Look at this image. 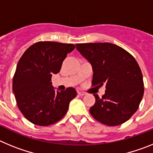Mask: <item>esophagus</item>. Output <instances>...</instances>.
Here are the masks:
<instances>
[{"label": "esophagus", "mask_w": 153, "mask_h": 153, "mask_svg": "<svg viewBox=\"0 0 153 153\" xmlns=\"http://www.w3.org/2000/svg\"><path fill=\"white\" fill-rule=\"evenodd\" d=\"M77 93H78V95H79V96H84V95H86V92L80 91V90H78Z\"/></svg>", "instance_id": "34e87169"}]
</instances>
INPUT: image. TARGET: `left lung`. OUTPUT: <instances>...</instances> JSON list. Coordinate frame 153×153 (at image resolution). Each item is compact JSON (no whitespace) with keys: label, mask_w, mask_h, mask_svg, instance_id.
Masks as SVG:
<instances>
[{"label":"left lung","mask_w":153,"mask_h":153,"mask_svg":"<svg viewBox=\"0 0 153 153\" xmlns=\"http://www.w3.org/2000/svg\"><path fill=\"white\" fill-rule=\"evenodd\" d=\"M76 49L92 65L93 86L106 84L105 94L90 109L93 118L115 126L126 122L136 113L144 93L140 67L135 58L110 43L76 44Z\"/></svg>","instance_id":"1"}]
</instances>
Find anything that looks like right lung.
Wrapping results in <instances>:
<instances>
[{
    "label": "right lung",
    "instance_id": "right-lung-1",
    "mask_svg": "<svg viewBox=\"0 0 153 153\" xmlns=\"http://www.w3.org/2000/svg\"><path fill=\"white\" fill-rule=\"evenodd\" d=\"M74 48L72 44L40 41L31 45L19 60L13 78V92L19 109L32 123L52 125L67 113L76 91L69 87L56 92L51 81Z\"/></svg>",
    "mask_w": 153,
    "mask_h": 153
}]
</instances>
